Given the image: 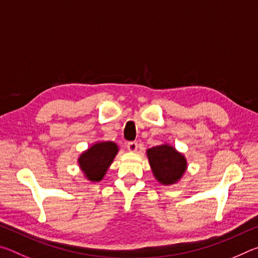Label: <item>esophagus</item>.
Returning a JSON list of instances; mask_svg holds the SVG:
<instances>
[{"mask_svg":"<svg viewBox=\"0 0 258 258\" xmlns=\"http://www.w3.org/2000/svg\"><path fill=\"white\" fill-rule=\"evenodd\" d=\"M127 149L131 152H135L138 150V143L135 141H131L127 143Z\"/></svg>","mask_w":258,"mask_h":258,"instance_id":"1","label":"esophagus"}]
</instances>
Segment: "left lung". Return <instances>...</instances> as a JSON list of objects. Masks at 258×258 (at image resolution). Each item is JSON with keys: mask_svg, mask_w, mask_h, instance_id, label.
I'll use <instances>...</instances> for the list:
<instances>
[{"mask_svg": "<svg viewBox=\"0 0 258 258\" xmlns=\"http://www.w3.org/2000/svg\"><path fill=\"white\" fill-rule=\"evenodd\" d=\"M152 173L164 185L176 183L186 171V159L169 145H160L147 150Z\"/></svg>", "mask_w": 258, "mask_h": 258, "instance_id": "obj_1", "label": "left lung"}]
</instances>
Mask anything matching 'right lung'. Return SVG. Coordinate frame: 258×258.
I'll list each match as a JSON object with an SVG mask.
<instances>
[{
    "label": "right lung",
    "instance_id": "add662e5",
    "mask_svg": "<svg viewBox=\"0 0 258 258\" xmlns=\"http://www.w3.org/2000/svg\"><path fill=\"white\" fill-rule=\"evenodd\" d=\"M117 152L118 146L111 141L97 142L83 152L78 158V164L87 180L92 182L101 181Z\"/></svg>",
    "mask_w": 258,
    "mask_h": 258
}]
</instances>
